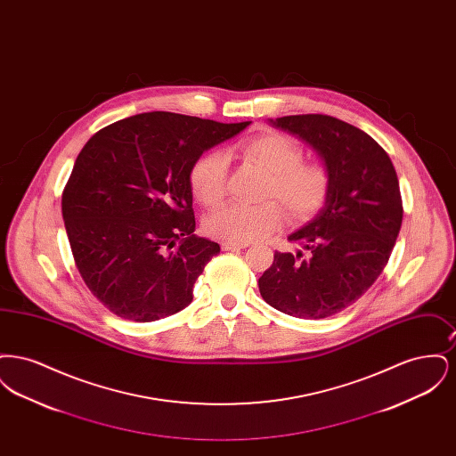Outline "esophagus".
I'll list each match as a JSON object with an SVG mask.
<instances>
[{"mask_svg": "<svg viewBox=\"0 0 456 456\" xmlns=\"http://www.w3.org/2000/svg\"><path fill=\"white\" fill-rule=\"evenodd\" d=\"M248 248V242H222L224 251H236V249H244Z\"/></svg>", "mask_w": 456, "mask_h": 456, "instance_id": "esophagus-1", "label": "esophagus"}]
</instances>
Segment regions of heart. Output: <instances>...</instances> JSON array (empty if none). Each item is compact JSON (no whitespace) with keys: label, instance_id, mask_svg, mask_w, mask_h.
Segmentation results:
<instances>
[{"label":"heart","instance_id":"1","mask_svg":"<svg viewBox=\"0 0 456 456\" xmlns=\"http://www.w3.org/2000/svg\"><path fill=\"white\" fill-rule=\"evenodd\" d=\"M246 159L268 175L261 205H229L205 218V231L225 242H251L279 231L287 218L304 222L325 205L331 190V173L323 162H304L303 147L283 133H263L238 147ZM229 160L218 151L201 153L190 171V188L196 200L216 208L225 196Z\"/></svg>","mask_w":456,"mask_h":456}]
</instances>
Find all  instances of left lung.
Returning a JSON list of instances; mask_svg holds the SVG:
<instances>
[{
  "label": "left lung",
  "mask_w": 456,
  "mask_h": 456,
  "mask_svg": "<svg viewBox=\"0 0 456 456\" xmlns=\"http://www.w3.org/2000/svg\"><path fill=\"white\" fill-rule=\"evenodd\" d=\"M270 123L322 155L331 190L320 214L289 236L311 256L277 251L258 281L261 297L285 314L320 320L355 303L385 270L403 218L398 177L383 147L342 119L297 114Z\"/></svg>",
  "instance_id": "1"
}]
</instances>
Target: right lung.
<instances>
[{
    "mask_svg": "<svg viewBox=\"0 0 456 456\" xmlns=\"http://www.w3.org/2000/svg\"><path fill=\"white\" fill-rule=\"evenodd\" d=\"M249 123L153 110L116 121L86 143L61 210L77 268L110 313L149 323L193 301L196 279L220 246L193 234L190 171Z\"/></svg>",
    "mask_w": 456,
    "mask_h": 456,
    "instance_id": "right-lung-1",
    "label": "right lung"
}]
</instances>
